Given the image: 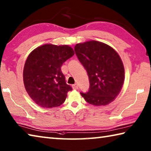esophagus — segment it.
<instances>
[{"label": "esophagus", "instance_id": "1", "mask_svg": "<svg viewBox=\"0 0 151 151\" xmlns=\"http://www.w3.org/2000/svg\"><path fill=\"white\" fill-rule=\"evenodd\" d=\"M78 85L77 84H74V85H73V89H78Z\"/></svg>", "mask_w": 151, "mask_h": 151}]
</instances>
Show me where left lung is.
Instances as JSON below:
<instances>
[{
	"instance_id": "left-lung-1",
	"label": "left lung",
	"mask_w": 151,
	"mask_h": 151,
	"mask_svg": "<svg viewBox=\"0 0 151 151\" xmlns=\"http://www.w3.org/2000/svg\"><path fill=\"white\" fill-rule=\"evenodd\" d=\"M76 55L87 72L89 90L81 96L94 106H104L115 99L124 80L121 57L110 46L96 40L78 43Z\"/></svg>"
}]
</instances>
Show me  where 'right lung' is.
<instances>
[{
	"instance_id": "right-lung-1",
	"label": "right lung",
	"mask_w": 151,
	"mask_h": 151,
	"mask_svg": "<svg viewBox=\"0 0 151 151\" xmlns=\"http://www.w3.org/2000/svg\"><path fill=\"white\" fill-rule=\"evenodd\" d=\"M74 55L69 46L51 44L40 46L30 53L24 64L23 81L27 93L38 105L52 108L65 101L72 88L66 84L61 66Z\"/></svg>"
}]
</instances>
